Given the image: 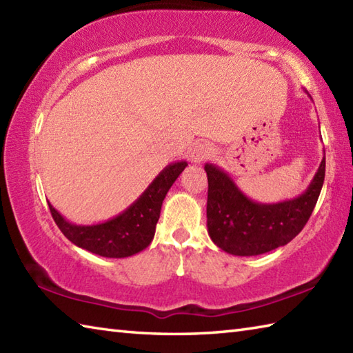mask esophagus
<instances>
[{"label": "esophagus", "mask_w": 353, "mask_h": 353, "mask_svg": "<svg viewBox=\"0 0 353 353\" xmlns=\"http://www.w3.org/2000/svg\"><path fill=\"white\" fill-rule=\"evenodd\" d=\"M214 152H215V150L211 144H206V142H200V144H197L196 147L192 148L191 159H192V162L200 163V162L209 159V157L214 154Z\"/></svg>", "instance_id": "1"}]
</instances>
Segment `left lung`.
Here are the masks:
<instances>
[{"label": "left lung", "instance_id": "8db88e82", "mask_svg": "<svg viewBox=\"0 0 353 353\" xmlns=\"http://www.w3.org/2000/svg\"><path fill=\"white\" fill-rule=\"evenodd\" d=\"M305 94L311 99L308 91ZM325 167L323 156L301 196L259 203L247 197L219 165L206 163L208 234L214 244L235 256H256L288 244L310 220L325 182Z\"/></svg>", "mask_w": 353, "mask_h": 353}]
</instances>
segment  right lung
Wrapping results in <instances>:
<instances>
[{
	"mask_svg": "<svg viewBox=\"0 0 353 353\" xmlns=\"http://www.w3.org/2000/svg\"><path fill=\"white\" fill-rule=\"evenodd\" d=\"M186 167V161L167 165L129 208L103 223L74 224L51 203H48L50 212L62 234L80 249L103 258H129L147 249L153 241L162 201Z\"/></svg>",
	"mask_w": 353,
	"mask_h": 353,
	"instance_id": "right-lung-1",
	"label": "right lung"
}]
</instances>
